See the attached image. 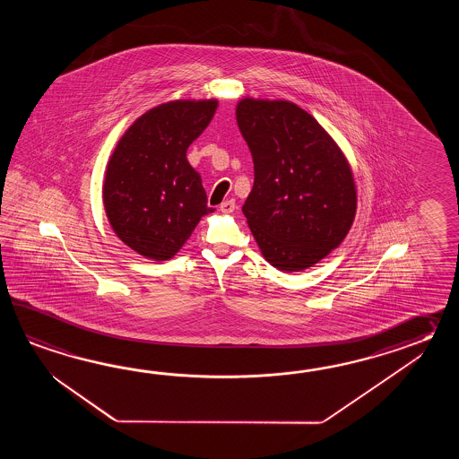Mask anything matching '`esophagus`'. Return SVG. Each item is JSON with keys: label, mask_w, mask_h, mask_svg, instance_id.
<instances>
[{"label": "esophagus", "mask_w": 459, "mask_h": 459, "mask_svg": "<svg viewBox=\"0 0 459 459\" xmlns=\"http://www.w3.org/2000/svg\"><path fill=\"white\" fill-rule=\"evenodd\" d=\"M220 210H221L223 213H233L234 210H236V202H234L233 198H231V200H226V202H223V204L220 205Z\"/></svg>", "instance_id": "esophagus-1"}]
</instances>
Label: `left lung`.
Masks as SVG:
<instances>
[{
	"label": "left lung",
	"instance_id": "1",
	"mask_svg": "<svg viewBox=\"0 0 459 459\" xmlns=\"http://www.w3.org/2000/svg\"><path fill=\"white\" fill-rule=\"evenodd\" d=\"M236 121L254 162L243 205L264 259L300 273L336 249L351 228L358 195L340 146L287 100L243 98Z\"/></svg>",
	"mask_w": 459,
	"mask_h": 459
}]
</instances>
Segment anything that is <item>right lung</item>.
I'll list each match as a JSON object with an SVG mask.
<instances>
[{
  "label": "right lung",
  "instance_id": "right-lung-1",
  "mask_svg": "<svg viewBox=\"0 0 459 459\" xmlns=\"http://www.w3.org/2000/svg\"><path fill=\"white\" fill-rule=\"evenodd\" d=\"M218 100H176L151 108L127 127L109 157L103 205L117 238L152 261L174 257L206 205L202 177L186 149L210 125Z\"/></svg>",
  "mask_w": 459,
  "mask_h": 459
}]
</instances>
